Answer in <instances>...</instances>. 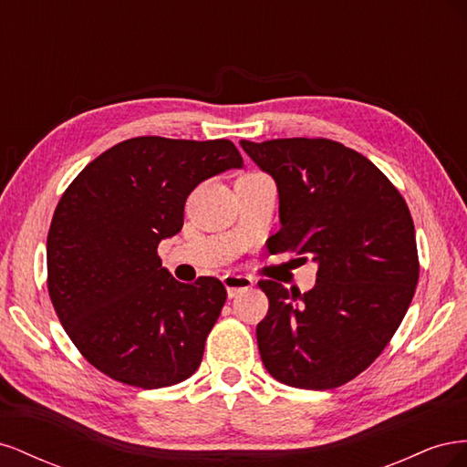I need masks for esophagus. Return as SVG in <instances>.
Wrapping results in <instances>:
<instances>
[{"instance_id": "obj_1", "label": "esophagus", "mask_w": 467, "mask_h": 467, "mask_svg": "<svg viewBox=\"0 0 467 467\" xmlns=\"http://www.w3.org/2000/svg\"><path fill=\"white\" fill-rule=\"evenodd\" d=\"M222 282H223L225 290H228L230 298H235V296H237L239 292L249 290V288L253 286V278H251V276L232 275V273H230V275H223V276H222Z\"/></svg>"}]
</instances>
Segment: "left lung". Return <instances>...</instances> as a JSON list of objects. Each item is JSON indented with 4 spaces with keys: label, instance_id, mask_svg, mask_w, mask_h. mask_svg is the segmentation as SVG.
<instances>
[{
    "label": "left lung",
    "instance_id": "left-lung-1",
    "mask_svg": "<svg viewBox=\"0 0 467 467\" xmlns=\"http://www.w3.org/2000/svg\"><path fill=\"white\" fill-rule=\"evenodd\" d=\"M242 148L273 175L282 228L268 251H296L317 268L314 290L259 280L268 312L257 325L265 368L292 388L333 389L381 355L419 280L411 212L362 153L327 138H280Z\"/></svg>",
    "mask_w": 467,
    "mask_h": 467
}]
</instances>
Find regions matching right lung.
Returning <instances> with one entry per match:
<instances>
[{
    "label": "right lung",
    "mask_w": 467,
    "mask_h": 467,
    "mask_svg": "<svg viewBox=\"0 0 467 467\" xmlns=\"http://www.w3.org/2000/svg\"><path fill=\"white\" fill-rule=\"evenodd\" d=\"M242 165L230 140L138 136L69 182L48 230L47 285L62 327L99 372L158 389L199 368L228 292L214 276L175 280L158 245L181 232L199 182Z\"/></svg>",
    "instance_id": "obj_1"
}]
</instances>
